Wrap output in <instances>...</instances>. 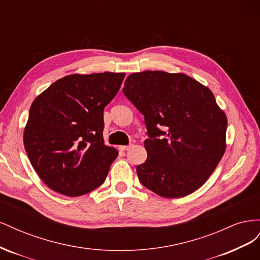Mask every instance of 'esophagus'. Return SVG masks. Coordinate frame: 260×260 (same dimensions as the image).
<instances>
[{
	"mask_svg": "<svg viewBox=\"0 0 260 260\" xmlns=\"http://www.w3.org/2000/svg\"><path fill=\"white\" fill-rule=\"evenodd\" d=\"M132 145H121L119 146V149L120 151H128V149L131 147Z\"/></svg>",
	"mask_w": 260,
	"mask_h": 260,
	"instance_id": "1",
	"label": "esophagus"
}]
</instances>
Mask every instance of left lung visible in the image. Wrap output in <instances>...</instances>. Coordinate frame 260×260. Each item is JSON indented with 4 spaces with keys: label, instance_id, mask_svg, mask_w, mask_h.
<instances>
[{
    "label": "left lung",
    "instance_id": "obj_1",
    "mask_svg": "<svg viewBox=\"0 0 260 260\" xmlns=\"http://www.w3.org/2000/svg\"><path fill=\"white\" fill-rule=\"evenodd\" d=\"M122 92L144 116L148 139L140 182L167 199L200 188L225 151L226 116L214 94L184 74H131Z\"/></svg>",
    "mask_w": 260,
    "mask_h": 260
}]
</instances>
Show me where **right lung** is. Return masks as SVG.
Masks as SVG:
<instances>
[{
	"label": "right lung",
	"instance_id": "1",
	"mask_svg": "<svg viewBox=\"0 0 260 260\" xmlns=\"http://www.w3.org/2000/svg\"><path fill=\"white\" fill-rule=\"evenodd\" d=\"M124 76L69 75L31 104L23 145L34 169L51 190L75 198L104 183L118 152L104 144L103 112Z\"/></svg>",
	"mask_w": 260,
	"mask_h": 260
}]
</instances>
